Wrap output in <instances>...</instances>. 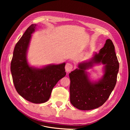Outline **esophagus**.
I'll list each match as a JSON object with an SVG mask.
<instances>
[{"instance_id":"34e87169","label":"esophagus","mask_w":130,"mask_h":130,"mask_svg":"<svg viewBox=\"0 0 130 130\" xmlns=\"http://www.w3.org/2000/svg\"><path fill=\"white\" fill-rule=\"evenodd\" d=\"M73 65L71 63H67L66 64V67H65V69H66V71L67 72H70V71H72V70L73 69Z\"/></svg>"}]
</instances>
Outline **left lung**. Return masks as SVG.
<instances>
[{"mask_svg":"<svg viewBox=\"0 0 130 130\" xmlns=\"http://www.w3.org/2000/svg\"><path fill=\"white\" fill-rule=\"evenodd\" d=\"M103 64L104 75L96 82L90 80L86 70L95 64ZM69 75L70 100L76 108L91 110L99 107L107 101L117 82L119 64L112 41L107 39L99 53L94 54L88 61L80 63Z\"/></svg>","mask_w":130,"mask_h":130,"instance_id":"8db88e82","label":"left lung"}]
</instances>
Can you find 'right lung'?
<instances>
[{
  "label": "right lung",
  "mask_w": 130,
  "mask_h": 130,
  "mask_svg": "<svg viewBox=\"0 0 130 130\" xmlns=\"http://www.w3.org/2000/svg\"><path fill=\"white\" fill-rule=\"evenodd\" d=\"M36 26L31 24L15 44L11 72L14 87L19 95L32 103L42 104L49 99L54 86L65 76L66 63L49 64L41 68L30 66L26 55L31 34Z\"/></svg>",
  "instance_id": "right-lung-1"
}]
</instances>
